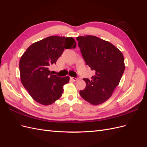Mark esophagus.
Wrapping results in <instances>:
<instances>
[{
  "label": "esophagus",
  "instance_id": "34e87169",
  "mask_svg": "<svg viewBox=\"0 0 147 147\" xmlns=\"http://www.w3.org/2000/svg\"><path fill=\"white\" fill-rule=\"evenodd\" d=\"M70 79L72 80H73V81L75 82V81H77V80H78V78H77V77H70Z\"/></svg>",
  "mask_w": 147,
  "mask_h": 147
}]
</instances>
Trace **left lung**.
I'll return each instance as SVG.
<instances>
[{"label": "left lung", "instance_id": "obj_1", "mask_svg": "<svg viewBox=\"0 0 147 147\" xmlns=\"http://www.w3.org/2000/svg\"><path fill=\"white\" fill-rule=\"evenodd\" d=\"M77 40L86 64L96 72L92 80L83 79L86 87L80 91V95L91 104H100L118 85L125 69L123 55L112 43L96 36H81Z\"/></svg>", "mask_w": 147, "mask_h": 147}]
</instances>
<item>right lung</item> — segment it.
Masks as SVG:
<instances>
[{
	"instance_id": "add662e5",
	"label": "right lung",
	"mask_w": 147,
	"mask_h": 147,
	"mask_svg": "<svg viewBox=\"0 0 147 147\" xmlns=\"http://www.w3.org/2000/svg\"><path fill=\"white\" fill-rule=\"evenodd\" d=\"M72 37L50 36L32 44L21 56L20 72L21 83L35 101L48 105L59 99L69 77L53 75L50 66L56 64L64 49L75 48Z\"/></svg>"
}]
</instances>
